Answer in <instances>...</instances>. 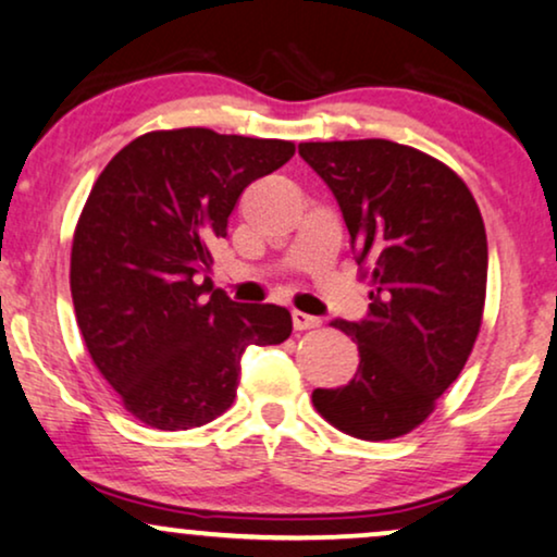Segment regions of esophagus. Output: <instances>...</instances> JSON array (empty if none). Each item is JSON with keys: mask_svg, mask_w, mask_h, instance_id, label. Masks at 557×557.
Here are the masks:
<instances>
[{"mask_svg": "<svg viewBox=\"0 0 557 557\" xmlns=\"http://www.w3.org/2000/svg\"><path fill=\"white\" fill-rule=\"evenodd\" d=\"M293 326L298 331H308V329H319L321 319L319 315L311 313H302V311H293Z\"/></svg>", "mask_w": 557, "mask_h": 557, "instance_id": "esophagus-1", "label": "esophagus"}]
</instances>
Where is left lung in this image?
Instances as JSON below:
<instances>
[{"mask_svg": "<svg viewBox=\"0 0 557 557\" xmlns=\"http://www.w3.org/2000/svg\"><path fill=\"white\" fill-rule=\"evenodd\" d=\"M300 157L339 202L370 313L334 321L360 347L344 388L313 391L331 426L357 440H396L424 424L478 339L488 244L473 193L447 164L385 138L300 144Z\"/></svg>", "mask_w": 557, "mask_h": 557, "instance_id": "1", "label": "left lung"}]
</instances>
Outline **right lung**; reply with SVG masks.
<instances>
[{
  "mask_svg": "<svg viewBox=\"0 0 557 557\" xmlns=\"http://www.w3.org/2000/svg\"><path fill=\"white\" fill-rule=\"evenodd\" d=\"M293 140L151 131L102 169L72 244V298L91 362L125 411L161 432L202 426L236 398L242 355L283 344L287 308L242 306L200 274L251 182Z\"/></svg>",
  "mask_w": 557,
  "mask_h": 557,
  "instance_id": "obj_1",
  "label": "right lung"
}]
</instances>
